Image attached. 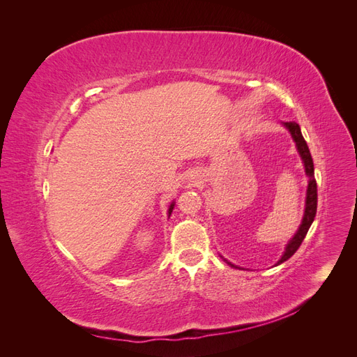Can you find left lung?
Returning a JSON list of instances; mask_svg holds the SVG:
<instances>
[{
	"mask_svg": "<svg viewBox=\"0 0 357 357\" xmlns=\"http://www.w3.org/2000/svg\"><path fill=\"white\" fill-rule=\"evenodd\" d=\"M284 125L287 126L291 137H294V139H295L296 147L299 150V155L302 156V160H304L305 172H307L310 181H308V190H307L305 214H304V219H302V225L299 226V229L295 234L294 238H291L290 243L287 244L286 252L282 256V259H280V261L277 262V265L278 264H283L284 261H287L289 257H291V256L295 255V252L298 250L299 245L302 244V241H304L305 235H307V232L310 229V226H311L312 220H314L316 213H317V183H316V178H314V164H312V158H311V153H310V150H308L307 142L304 139V137H302L301 128H299V125L296 122H287ZM223 261L228 264V265L234 266V268H238V266H235L231 262L226 261V259H223Z\"/></svg>",
	"mask_w": 357,
	"mask_h": 357,
	"instance_id": "left-lung-1",
	"label": "left lung"
}]
</instances>
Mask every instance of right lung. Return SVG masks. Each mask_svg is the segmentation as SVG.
Masks as SVG:
<instances>
[{
    "mask_svg": "<svg viewBox=\"0 0 357 357\" xmlns=\"http://www.w3.org/2000/svg\"><path fill=\"white\" fill-rule=\"evenodd\" d=\"M172 208H174V204H171V207H169V210H168V214H171V211H172Z\"/></svg>",
    "mask_w": 357,
    "mask_h": 357,
    "instance_id": "right-lung-1",
    "label": "right lung"
}]
</instances>
